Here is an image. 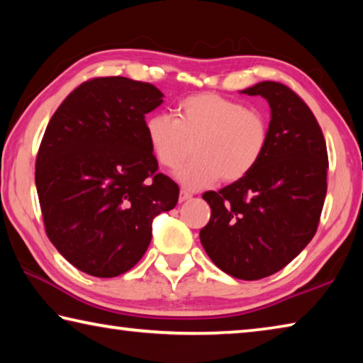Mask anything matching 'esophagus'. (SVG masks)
<instances>
[{"label": "esophagus", "instance_id": "1", "mask_svg": "<svg viewBox=\"0 0 363 363\" xmlns=\"http://www.w3.org/2000/svg\"><path fill=\"white\" fill-rule=\"evenodd\" d=\"M190 199H192V194H190L189 190L181 189V192H179V201H181V203H182V201L190 200Z\"/></svg>", "mask_w": 363, "mask_h": 363}]
</instances>
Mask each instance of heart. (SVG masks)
I'll return each mask as SVG.
<instances>
[{
    "label": "heart",
    "instance_id": "heart-1",
    "mask_svg": "<svg viewBox=\"0 0 363 363\" xmlns=\"http://www.w3.org/2000/svg\"><path fill=\"white\" fill-rule=\"evenodd\" d=\"M145 136L163 168L176 169L192 143L194 160L177 173L187 189H203L219 177L242 179L259 162L267 145L264 116L242 102L219 94L189 96L177 104L174 116L153 113L145 120Z\"/></svg>",
    "mask_w": 363,
    "mask_h": 363
}]
</instances>
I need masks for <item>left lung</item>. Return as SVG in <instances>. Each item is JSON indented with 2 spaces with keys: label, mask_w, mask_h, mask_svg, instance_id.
<instances>
[{
  "label": "left lung",
  "mask_w": 363,
  "mask_h": 363,
  "mask_svg": "<svg viewBox=\"0 0 363 363\" xmlns=\"http://www.w3.org/2000/svg\"><path fill=\"white\" fill-rule=\"evenodd\" d=\"M242 94L269 102L267 145L247 176L203 194L211 218L200 242L225 274L259 280L284 269L315 235L328 155L314 113L288 86L261 82Z\"/></svg>",
  "instance_id": "1"
}]
</instances>
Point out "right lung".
<instances>
[{"instance_id": "add662e5", "label": "right lung", "mask_w": 363, "mask_h": 363, "mask_svg": "<svg viewBox=\"0 0 363 363\" xmlns=\"http://www.w3.org/2000/svg\"><path fill=\"white\" fill-rule=\"evenodd\" d=\"M163 102L150 83L93 78L65 97L43 136L35 182L45 229L72 266L110 279L136 266L152 223L179 187L157 173L145 113Z\"/></svg>"}]
</instances>
